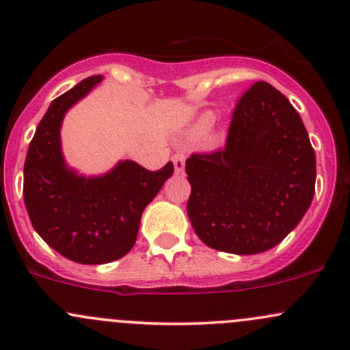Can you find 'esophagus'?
<instances>
[{
	"label": "esophagus",
	"mask_w": 350,
	"mask_h": 350,
	"mask_svg": "<svg viewBox=\"0 0 350 350\" xmlns=\"http://www.w3.org/2000/svg\"><path fill=\"white\" fill-rule=\"evenodd\" d=\"M172 161H174L176 174H183V170H185V157H183V153H175Z\"/></svg>",
	"instance_id": "1"
}]
</instances>
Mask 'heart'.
Returning <instances> with one entry per match:
<instances>
[{
  "mask_svg": "<svg viewBox=\"0 0 350 350\" xmlns=\"http://www.w3.org/2000/svg\"><path fill=\"white\" fill-rule=\"evenodd\" d=\"M215 121V114L214 113H204L199 118V122H197V128L199 129H208Z\"/></svg>",
  "mask_w": 350,
  "mask_h": 350,
  "instance_id": "heart-1",
  "label": "heart"
}]
</instances>
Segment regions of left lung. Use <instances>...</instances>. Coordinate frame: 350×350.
<instances>
[{"mask_svg":"<svg viewBox=\"0 0 350 350\" xmlns=\"http://www.w3.org/2000/svg\"><path fill=\"white\" fill-rule=\"evenodd\" d=\"M190 224L202 243L230 254L280 244L315 193V151L300 114L278 89L256 82L237 100L226 148L185 161Z\"/></svg>","mask_w":350,"mask_h":350,"instance_id":"left-lung-1","label":"left lung"}]
</instances>
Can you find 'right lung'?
Returning <instances> with one entry per match:
<instances>
[{
  "instance_id": "add662e5",
  "label": "right lung",
  "mask_w": 350,
  "mask_h": 350,
  "mask_svg": "<svg viewBox=\"0 0 350 350\" xmlns=\"http://www.w3.org/2000/svg\"><path fill=\"white\" fill-rule=\"evenodd\" d=\"M103 75H92L52 100L28 146L23 168L25 207L50 247L81 265L116 261L131 251L146 205L174 175L168 161L158 172L118 161L107 174L79 175L66 163L60 142L64 116Z\"/></svg>"
}]
</instances>
